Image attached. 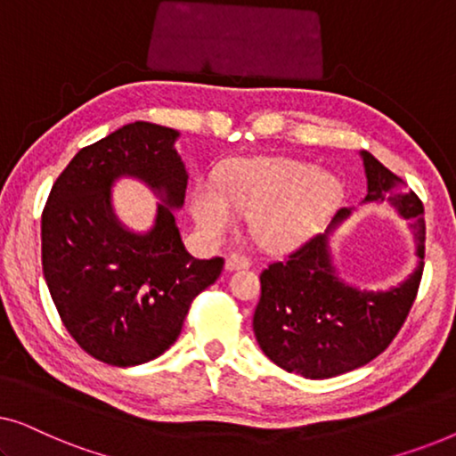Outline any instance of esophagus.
<instances>
[{
	"label": "esophagus",
	"mask_w": 456,
	"mask_h": 456,
	"mask_svg": "<svg viewBox=\"0 0 456 456\" xmlns=\"http://www.w3.org/2000/svg\"><path fill=\"white\" fill-rule=\"evenodd\" d=\"M251 265V261H248L245 255H239V253H230L226 257V270L228 272H236V270H247V267Z\"/></svg>",
	"instance_id": "obj_1"
}]
</instances>
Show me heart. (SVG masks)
<instances>
[{
	"instance_id": "1",
	"label": "heart",
	"mask_w": 456,
	"mask_h": 456,
	"mask_svg": "<svg viewBox=\"0 0 456 456\" xmlns=\"http://www.w3.org/2000/svg\"><path fill=\"white\" fill-rule=\"evenodd\" d=\"M340 180L289 158L239 159L224 167L222 186L197 180L191 208L208 234L234 226L236 212L253 216V234L270 251H290L326 226L342 203Z\"/></svg>"
}]
</instances>
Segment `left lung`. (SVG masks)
Wrapping results in <instances>:
<instances>
[{
	"mask_svg": "<svg viewBox=\"0 0 456 456\" xmlns=\"http://www.w3.org/2000/svg\"><path fill=\"white\" fill-rule=\"evenodd\" d=\"M367 176L363 203L388 201L415 234L417 267L388 290H367L338 276L330 253V232L353 209H340L326 234L314 236L284 261L261 272V297L253 315V332L273 363L309 379H326L370 363L407 320L417 297L426 222L423 203L407 183L361 151Z\"/></svg>",
	"mask_w": 456,
	"mask_h": 456,
	"instance_id": "left-lung-1",
	"label": "left lung"
}]
</instances>
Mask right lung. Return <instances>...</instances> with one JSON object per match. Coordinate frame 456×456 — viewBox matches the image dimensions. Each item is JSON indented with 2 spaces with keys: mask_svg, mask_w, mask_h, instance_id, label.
<instances>
[{
  "mask_svg": "<svg viewBox=\"0 0 456 456\" xmlns=\"http://www.w3.org/2000/svg\"><path fill=\"white\" fill-rule=\"evenodd\" d=\"M178 130L133 122L83 147L60 174L41 216V261L49 295L78 346L116 367L147 363L176 342L199 292L220 278L224 259H195L174 209L184 205ZM128 175L164 204L151 231L117 220L110 186Z\"/></svg>",
  "mask_w": 456,
  "mask_h": 456,
  "instance_id": "obj_1",
  "label": "right lung"
}]
</instances>
